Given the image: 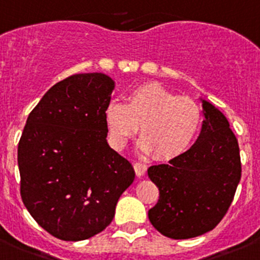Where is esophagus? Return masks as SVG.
I'll list each match as a JSON object with an SVG mask.
<instances>
[{
    "label": "esophagus",
    "instance_id": "esophagus-1",
    "mask_svg": "<svg viewBox=\"0 0 260 260\" xmlns=\"http://www.w3.org/2000/svg\"><path fill=\"white\" fill-rule=\"evenodd\" d=\"M134 170L137 176H143V175L145 174V171H147V166H145L143 162H135Z\"/></svg>",
    "mask_w": 260,
    "mask_h": 260
}]
</instances>
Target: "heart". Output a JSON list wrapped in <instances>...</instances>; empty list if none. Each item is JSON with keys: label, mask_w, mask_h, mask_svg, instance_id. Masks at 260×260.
I'll return each mask as SVG.
<instances>
[{"label": "heart", "mask_w": 260, "mask_h": 260, "mask_svg": "<svg viewBox=\"0 0 260 260\" xmlns=\"http://www.w3.org/2000/svg\"><path fill=\"white\" fill-rule=\"evenodd\" d=\"M202 108L190 97H179L159 84L138 86L126 103L112 101L105 111L108 139L121 149L138 132L143 152L157 159L182 154L197 137L202 125Z\"/></svg>", "instance_id": "heart-1"}]
</instances>
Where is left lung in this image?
<instances>
[{"mask_svg": "<svg viewBox=\"0 0 260 260\" xmlns=\"http://www.w3.org/2000/svg\"><path fill=\"white\" fill-rule=\"evenodd\" d=\"M202 103L206 118L197 142L169 163L148 169L159 190L148 217L170 239H191L213 230L229 211L241 179L239 144L226 116L212 103Z\"/></svg>", "mask_w": 260, "mask_h": 260, "instance_id": "left-lung-1", "label": "left lung"}]
</instances>
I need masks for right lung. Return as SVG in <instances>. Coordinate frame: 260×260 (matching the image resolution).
I'll return each instance as SVG.
<instances>
[{"mask_svg":"<svg viewBox=\"0 0 260 260\" xmlns=\"http://www.w3.org/2000/svg\"><path fill=\"white\" fill-rule=\"evenodd\" d=\"M113 89L106 74H75L54 84L26 120L17 147L21 199L57 239L80 241L102 232L135 179L132 163L106 139Z\"/></svg>","mask_w":260,"mask_h":260,"instance_id":"obj_1","label":"right lung"}]
</instances>
